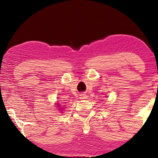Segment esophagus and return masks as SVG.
<instances>
[{
	"label": "esophagus",
	"instance_id": "esophagus-1",
	"mask_svg": "<svg viewBox=\"0 0 158 158\" xmlns=\"http://www.w3.org/2000/svg\"><path fill=\"white\" fill-rule=\"evenodd\" d=\"M81 99H83V100H84V99L87 98V96H86L85 94H81Z\"/></svg>",
	"mask_w": 158,
	"mask_h": 158
}]
</instances>
